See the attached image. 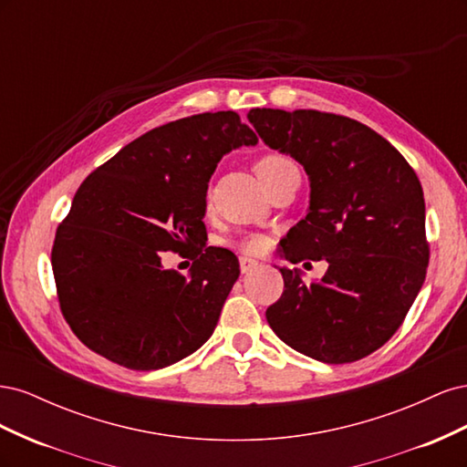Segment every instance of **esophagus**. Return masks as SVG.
Here are the masks:
<instances>
[{
  "label": "esophagus",
  "mask_w": 467,
  "mask_h": 467,
  "mask_svg": "<svg viewBox=\"0 0 467 467\" xmlns=\"http://www.w3.org/2000/svg\"><path fill=\"white\" fill-rule=\"evenodd\" d=\"M259 266V261L251 259V257H239V268H242V273L247 275L251 271H255V268Z\"/></svg>",
  "instance_id": "obj_1"
}]
</instances>
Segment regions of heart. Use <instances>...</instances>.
Returning a JSON list of instances; mask_svg holds the SVG:
<instances>
[{
  "mask_svg": "<svg viewBox=\"0 0 467 467\" xmlns=\"http://www.w3.org/2000/svg\"><path fill=\"white\" fill-rule=\"evenodd\" d=\"M294 165L288 158H285V155L280 153H266L263 155L261 160H257L255 163V173L261 177H266V175H273V173H278L282 171V169H286ZM237 249H242L245 253H261L266 249L268 242L266 237L261 235V234H249V235H244L242 239H237Z\"/></svg>",
  "mask_w": 467,
  "mask_h": 467,
  "instance_id": "obj_1",
  "label": "heart"
}]
</instances>
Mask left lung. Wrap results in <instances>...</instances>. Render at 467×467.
<instances>
[{"mask_svg": "<svg viewBox=\"0 0 467 467\" xmlns=\"http://www.w3.org/2000/svg\"><path fill=\"white\" fill-rule=\"evenodd\" d=\"M266 146L309 177V210L282 239L290 263H329L321 280L280 268L285 292L266 307L280 341L327 364L388 343L425 282V196L413 167L368 126L319 110L251 109Z\"/></svg>", "mask_w": 467, "mask_h": 467, "instance_id": "obj_1", "label": "left lung"}]
</instances>
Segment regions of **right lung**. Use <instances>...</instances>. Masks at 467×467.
Here are the masks:
<instances>
[{
    "instance_id": "1",
    "label": "right lung",
    "mask_w": 467,
    "mask_h": 467,
    "mask_svg": "<svg viewBox=\"0 0 467 467\" xmlns=\"http://www.w3.org/2000/svg\"><path fill=\"white\" fill-rule=\"evenodd\" d=\"M255 144L237 112H202L136 138L81 182L56 230L52 271L83 345L158 370L208 341L239 276L232 251L206 247L208 181L225 153ZM192 248L189 277L161 266L163 250Z\"/></svg>"
}]
</instances>
